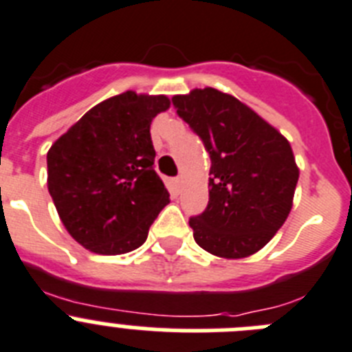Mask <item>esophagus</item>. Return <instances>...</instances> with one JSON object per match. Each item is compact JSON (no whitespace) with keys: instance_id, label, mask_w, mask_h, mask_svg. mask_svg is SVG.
I'll return each mask as SVG.
<instances>
[{"instance_id":"obj_1","label":"esophagus","mask_w":352,"mask_h":352,"mask_svg":"<svg viewBox=\"0 0 352 352\" xmlns=\"http://www.w3.org/2000/svg\"><path fill=\"white\" fill-rule=\"evenodd\" d=\"M180 184H182V177H177V179H175V186H177V188H180Z\"/></svg>"}]
</instances>
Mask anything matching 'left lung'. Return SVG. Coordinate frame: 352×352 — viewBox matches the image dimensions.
I'll use <instances>...</instances> for the list:
<instances>
[{
	"label": "left lung",
	"instance_id": "left-lung-1",
	"mask_svg": "<svg viewBox=\"0 0 352 352\" xmlns=\"http://www.w3.org/2000/svg\"><path fill=\"white\" fill-rule=\"evenodd\" d=\"M210 156L208 205L189 219L201 249L240 259L267 245L293 207L300 170L280 131L214 87L172 98Z\"/></svg>",
	"mask_w": 352,
	"mask_h": 352
}]
</instances>
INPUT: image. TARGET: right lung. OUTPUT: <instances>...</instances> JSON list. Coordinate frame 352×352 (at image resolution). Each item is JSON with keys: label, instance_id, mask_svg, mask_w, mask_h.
<instances>
[{"label": "right lung", "instance_id": "1", "mask_svg": "<svg viewBox=\"0 0 352 352\" xmlns=\"http://www.w3.org/2000/svg\"><path fill=\"white\" fill-rule=\"evenodd\" d=\"M170 109L164 94H122L82 116L47 153V186L66 231L82 247L126 254L147 240L170 204L154 172L151 122Z\"/></svg>", "mask_w": 352, "mask_h": 352}]
</instances>
